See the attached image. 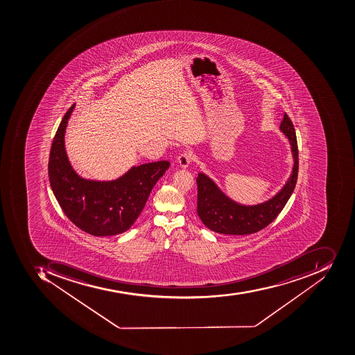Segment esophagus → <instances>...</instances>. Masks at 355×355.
Here are the masks:
<instances>
[{"label": "esophagus", "instance_id": "esophagus-1", "mask_svg": "<svg viewBox=\"0 0 355 355\" xmlns=\"http://www.w3.org/2000/svg\"><path fill=\"white\" fill-rule=\"evenodd\" d=\"M192 159H193L192 152L184 151L179 155L177 162H178V164L180 165L181 167L186 168V167L189 166V164H190L191 162H192Z\"/></svg>", "mask_w": 355, "mask_h": 355}]
</instances>
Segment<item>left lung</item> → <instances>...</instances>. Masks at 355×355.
<instances>
[{
    "instance_id": "1",
    "label": "left lung",
    "mask_w": 355,
    "mask_h": 355,
    "mask_svg": "<svg viewBox=\"0 0 355 355\" xmlns=\"http://www.w3.org/2000/svg\"><path fill=\"white\" fill-rule=\"evenodd\" d=\"M279 130L288 138L293 157V174L277 196L264 203L246 206L227 198L206 175L198 174V215L208 229L221 234H252L262 230L279 216L293 194L298 178V144L288 115L284 114Z\"/></svg>"
}]
</instances>
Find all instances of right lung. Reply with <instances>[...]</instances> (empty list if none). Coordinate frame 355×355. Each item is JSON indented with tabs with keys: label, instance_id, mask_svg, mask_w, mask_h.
Returning <instances> with one entry per match:
<instances>
[{
	"label": "right lung",
	"instance_id": "add662e5",
	"mask_svg": "<svg viewBox=\"0 0 355 355\" xmlns=\"http://www.w3.org/2000/svg\"><path fill=\"white\" fill-rule=\"evenodd\" d=\"M72 105L53 139L49 177L53 192L67 217L88 234L109 236L128 231L147 203L157 180L168 169V161L132 167L113 181L86 180L76 174L64 149L67 123Z\"/></svg>",
	"mask_w": 355,
	"mask_h": 355
}]
</instances>
